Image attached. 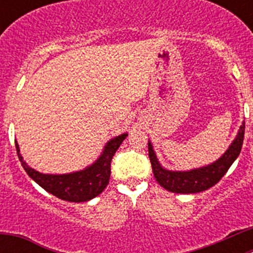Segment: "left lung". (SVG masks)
<instances>
[{
    "instance_id": "left-lung-1",
    "label": "left lung",
    "mask_w": 253,
    "mask_h": 253,
    "mask_svg": "<svg viewBox=\"0 0 253 253\" xmlns=\"http://www.w3.org/2000/svg\"><path fill=\"white\" fill-rule=\"evenodd\" d=\"M243 138H245V122L242 123L236 138L231 143V146L228 147L227 151L223 153L222 157L207 166L189 169V171H169L162 167L149 140L148 156L152 163L154 177L161 186L171 193L195 194L210 189L216 182H219V180L232 166V163L240 156Z\"/></svg>"
}]
</instances>
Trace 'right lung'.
Masks as SVG:
<instances>
[{
	"instance_id": "1",
	"label": "right lung",
	"mask_w": 253,
	"mask_h": 253,
	"mask_svg": "<svg viewBox=\"0 0 253 253\" xmlns=\"http://www.w3.org/2000/svg\"><path fill=\"white\" fill-rule=\"evenodd\" d=\"M126 137H128V133H123L109 140L105 144L104 151L100 154L99 158L84 169L71 172V173H62V175L42 173L37 169H31L22 158L17 142H15V144H16L17 156H19L22 167L39 186L62 200L71 203H82L88 202L91 199L100 195L107 186L110 180L113 156Z\"/></svg>"
}]
</instances>
